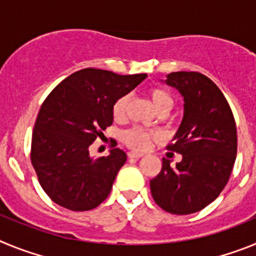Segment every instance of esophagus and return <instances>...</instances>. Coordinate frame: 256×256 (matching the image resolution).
<instances>
[{"label": "esophagus", "instance_id": "1", "mask_svg": "<svg viewBox=\"0 0 256 256\" xmlns=\"http://www.w3.org/2000/svg\"><path fill=\"white\" fill-rule=\"evenodd\" d=\"M142 156H144L142 152H136V151H130L128 152V158H130V159H140Z\"/></svg>", "mask_w": 256, "mask_h": 256}]
</instances>
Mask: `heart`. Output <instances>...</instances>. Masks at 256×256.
I'll return each mask as SVG.
<instances>
[{"label":"heart","mask_w":256,"mask_h":256,"mask_svg":"<svg viewBox=\"0 0 256 256\" xmlns=\"http://www.w3.org/2000/svg\"><path fill=\"white\" fill-rule=\"evenodd\" d=\"M148 98H150L151 104H152L156 112H160V110H168L169 112L174 102L170 94L159 87L150 88ZM128 101H130V97L124 94V96L119 97L114 102V105H112V115H114L116 120H120V119L126 116ZM152 138H155V133L148 132V130L140 128V126L130 128V130H126L122 134V140L124 141V144H128L130 148H134V150H144V148H148Z\"/></svg>","instance_id":"heart-1"}]
</instances>
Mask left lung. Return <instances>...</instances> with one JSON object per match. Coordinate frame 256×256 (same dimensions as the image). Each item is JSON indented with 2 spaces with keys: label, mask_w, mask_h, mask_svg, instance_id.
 <instances>
[{
  "label": "left lung",
  "mask_w": 256,
  "mask_h": 256,
  "mask_svg": "<svg viewBox=\"0 0 256 256\" xmlns=\"http://www.w3.org/2000/svg\"><path fill=\"white\" fill-rule=\"evenodd\" d=\"M165 83L177 88L184 114L169 150L182 155L150 180L151 195L162 210L186 216L200 212L227 184L237 154L234 118L224 94L212 79L198 72H176Z\"/></svg>",
  "instance_id": "left-lung-1"
}]
</instances>
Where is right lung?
I'll list each match as a JSON object with an SVG mask.
<instances>
[{"mask_svg": "<svg viewBox=\"0 0 256 256\" xmlns=\"http://www.w3.org/2000/svg\"><path fill=\"white\" fill-rule=\"evenodd\" d=\"M146 76L87 68L65 78L46 97L32 134L30 160L54 202L86 212L108 198L126 154L114 141L108 156L94 159L90 146L112 124L115 101Z\"/></svg>", "mask_w": 256, "mask_h": 256, "instance_id": "obj_1", "label": "right lung"}]
</instances>
